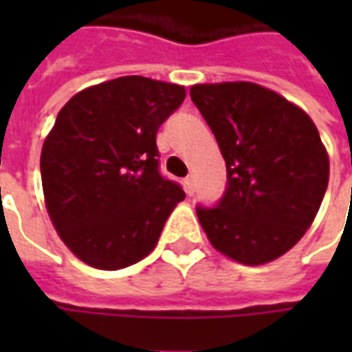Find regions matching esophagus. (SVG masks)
Instances as JSON below:
<instances>
[{"instance_id": "obj_1", "label": "esophagus", "mask_w": 352, "mask_h": 352, "mask_svg": "<svg viewBox=\"0 0 352 352\" xmlns=\"http://www.w3.org/2000/svg\"><path fill=\"white\" fill-rule=\"evenodd\" d=\"M183 186H184V192L188 194V196H192L194 194V177L188 175L186 179L183 181Z\"/></svg>"}]
</instances>
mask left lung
I'll use <instances>...</instances> for the list:
<instances>
[{"instance_id": "obj_1", "label": "left lung", "mask_w": 352, "mask_h": 352, "mask_svg": "<svg viewBox=\"0 0 352 352\" xmlns=\"http://www.w3.org/2000/svg\"><path fill=\"white\" fill-rule=\"evenodd\" d=\"M190 98L228 175L221 204L198 207L207 239L239 264L273 262L302 239L324 198L330 160L317 126L302 107L249 80L194 85Z\"/></svg>"}]
</instances>
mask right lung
<instances>
[{
	"instance_id": "add662e5",
	"label": "right lung",
	"mask_w": 352,
	"mask_h": 352,
	"mask_svg": "<svg viewBox=\"0 0 352 352\" xmlns=\"http://www.w3.org/2000/svg\"><path fill=\"white\" fill-rule=\"evenodd\" d=\"M181 85L128 75L80 90L41 151L45 206L65 247L98 270L151 254L181 186L158 173L156 133L183 103Z\"/></svg>"
}]
</instances>
